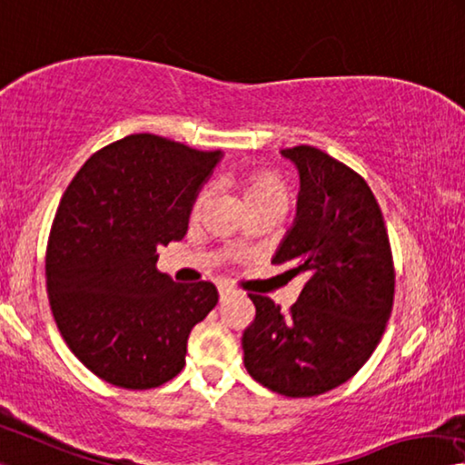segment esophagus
I'll list each match as a JSON object with an SVG mask.
<instances>
[{"label": "esophagus", "instance_id": "obj_1", "mask_svg": "<svg viewBox=\"0 0 465 465\" xmlns=\"http://www.w3.org/2000/svg\"><path fill=\"white\" fill-rule=\"evenodd\" d=\"M232 293H233V287H230V285H219V298H221V300L230 298Z\"/></svg>", "mask_w": 465, "mask_h": 465}]
</instances>
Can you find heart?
Here are the masks:
<instances>
[{"instance_id": "1", "label": "heart", "mask_w": 465, "mask_h": 465, "mask_svg": "<svg viewBox=\"0 0 465 465\" xmlns=\"http://www.w3.org/2000/svg\"><path fill=\"white\" fill-rule=\"evenodd\" d=\"M242 196H244L246 209H256V206H267V204H283L287 206L290 203V190H287V183L282 180V175L275 172H269V169H254V172H248L242 175L240 180ZM211 186H203L198 190L193 209H190V215L193 219H198L204 213L206 206L211 203Z\"/></svg>"}]
</instances>
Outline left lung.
Wrapping results in <instances>:
<instances>
[{"instance_id": "obj_1", "label": "left lung", "mask_w": 465, "mask_h": 465, "mask_svg": "<svg viewBox=\"0 0 465 465\" xmlns=\"http://www.w3.org/2000/svg\"><path fill=\"white\" fill-rule=\"evenodd\" d=\"M300 172L296 223L272 264L306 285L290 311L248 293L254 321L244 366L262 387L314 397L350 381L377 350L393 311L395 267L381 206L362 175L316 146L282 151Z\"/></svg>"}]
</instances>
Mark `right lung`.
Masks as SVG:
<instances>
[{
  "instance_id": "obj_1",
  "label": "right lung",
  "mask_w": 465,
  "mask_h": 465,
  "mask_svg": "<svg viewBox=\"0 0 465 465\" xmlns=\"http://www.w3.org/2000/svg\"><path fill=\"white\" fill-rule=\"evenodd\" d=\"M221 151L154 134L103 146L78 169L51 223L45 277L55 325L88 371L153 389L186 366L188 335L215 308L211 282L175 283L154 262L182 240Z\"/></svg>"
}]
</instances>
